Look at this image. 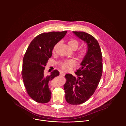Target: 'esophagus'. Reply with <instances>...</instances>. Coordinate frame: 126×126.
<instances>
[{
	"label": "esophagus",
	"mask_w": 126,
	"mask_h": 126,
	"mask_svg": "<svg viewBox=\"0 0 126 126\" xmlns=\"http://www.w3.org/2000/svg\"><path fill=\"white\" fill-rule=\"evenodd\" d=\"M65 75V73L63 72H60V76H62V77H63V76H64Z\"/></svg>",
	"instance_id": "obj_1"
}]
</instances>
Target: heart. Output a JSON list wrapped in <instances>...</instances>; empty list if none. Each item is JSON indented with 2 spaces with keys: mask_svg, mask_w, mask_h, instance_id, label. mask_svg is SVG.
Here are the masks:
<instances>
[{
  "mask_svg": "<svg viewBox=\"0 0 126 126\" xmlns=\"http://www.w3.org/2000/svg\"><path fill=\"white\" fill-rule=\"evenodd\" d=\"M68 45H69V47L71 49H77V48L78 46L79 43L78 42L75 40V39H70L68 42ZM59 45V43H56L54 46L53 48L52 51L53 52H55L58 46ZM86 54V51L84 49L81 50L78 53L77 56L78 58H82L84 57L85 55ZM75 65V61L73 59H69V60H66L64 61L61 64V67L62 69L63 70L65 71H67L70 70H71L73 66H74Z\"/></svg>",
  "mask_w": 126,
  "mask_h": 126,
  "instance_id": "obj_1",
  "label": "heart"
}]
</instances>
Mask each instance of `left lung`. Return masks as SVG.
<instances>
[{
    "instance_id": "1",
    "label": "left lung",
    "mask_w": 126,
    "mask_h": 126,
    "mask_svg": "<svg viewBox=\"0 0 126 126\" xmlns=\"http://www.w3.org/2000/svg\"><path fill=\"white\" fill-rule=\"evenodd\" d=\"M76 37L84 41L87 50L81 67L75 74L65 75L66 82L64 85L65 99L71 105L81 104L90 98L99 84L102 75V55L97 40L90 34L84 32L73 31Z\"/></svg>"
}]
</instances>
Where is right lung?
I'll use <instances>...</instances> for the list:
<instances>
[{
    "label": "right lung",
    "instance_id": "right-lung-1",
    "mask_svg": "<svg viewBox=\"0 0 126 126\" xmlns=\"http://www.w3.org/2000/svg\"><path fill=\"white\" fill-rule=\"evenodd\" d=\"M67 31L43 33L29 44L23 59L22 74L26 91L30 97L39 103H48L51 97L49 83L59 75L57 70L45 76V66L52 56L54 45L67 33Z\"/></svg>",
    "mask_w": 126,
    "mask_h": 126
}]
</instances>
